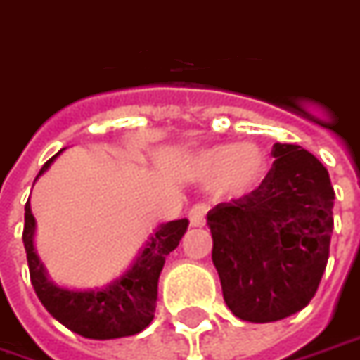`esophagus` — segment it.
<instances>
[{"label": "esophagus", "mask_w": 360, "mask_h": 360, "mask_svg": "<svg viewBox=\"0 0 360 360\" xmlns=\"http://www.w3.org/2000/svg\"><path fill=\"white\" fill-rule=\"evenodd\" d=\"M206 204H196V206L191 207V212H188V221H191V225H193V227H204V225H206Z\"/></svg>", "instance_id": "obj_1"}]
</instances>
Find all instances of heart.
<instances>
[{
  "label": "heart",
  "instance_id": "heart-1",
  "mask_svg": "<svg viewBox=\"0 0 360 360\" xmlns=\"http://www.w3.org/2000/svg\"><path fill=\"white\" fill-rule=\"evenodd\" d=\"M194 169L198 179L215 185L223 196L240 198L259 187L267 173V156L254 143L217 145L200 153Z\"/></svg>",
  "mask_w": 360,
  "mask_h": 360
}]
</instances>
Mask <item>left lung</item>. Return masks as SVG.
I'll list each match as a JSON object with an SVG mask.
<instances>
[{
	"label": "left lung",
	"instance_id": "8db88e82",
	"mask_svg": "<svg viewBox=\"0 0 360 360\" xmlns=\"http://www.w3.org/2000/svg\"><path fill=\"white\" fill-rule=\"evenodd\" d=\"M259 187L207 212L223 297L248 322L281 321L313 300L334 229L326 167L297 145L275 143Z\"/></svg>",
	"mask_w": 360,
	"mask_h": 360
}]
</instances>
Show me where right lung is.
<instances>
[{"mask_svg": "<svg viewBox=\"0 0 360 360\" xmlns=\"http://www.w3.org/2000/svg\"><path fill=\"white\" fill-rule=\"evenodd\" d=\"M60 148L39 169L38 177L47 172ZM36 177V179H38ZM188 227L187 219L169 221L156 231L146 242V248L124 275L105 288L68 290L53 284L34 252L36 219L30 204L24 206L22 242L30 269L32 286L44 307L66 328L89 340H114L139 334L154 319L158 300V278L169 252L179 246L181 236Z\"/></svg>", "mask_w": 360, "mask_h": 360, "instance_id": "obj_1", "label": "right lung"}]
</instances>
